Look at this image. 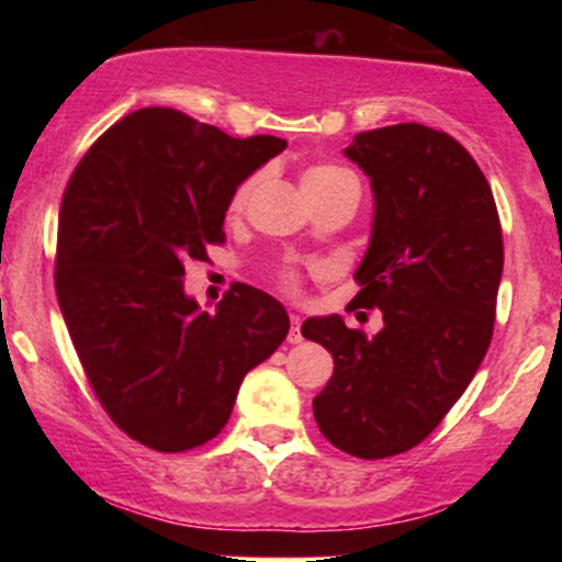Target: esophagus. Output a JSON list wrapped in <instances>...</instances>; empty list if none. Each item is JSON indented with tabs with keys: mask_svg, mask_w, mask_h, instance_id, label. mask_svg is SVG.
<instances>
[{
	"mask_svg": "<svg viewBox=\"0 0 562 562\" xmlns=\"http://www.w3.org/2000/svg\"><path fill=\"white\" fill-rule=\"evenodd\" d=\"M290 344H301L303 335H301V317L299 314H290V333H288Z\"/></svg>",
	"mask_w": 562,
	"mask_h": 562,
	"instance_id": "34e87169",
	"label": "esophagus"
}]
</instances>
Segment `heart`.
Wrapping results in <instances>:
<instances>
[{
	"label": "heart",
	"mask_w": 562,
	"mask_h": 562,
	"mask_svg": "<svg viewBox=\"0 0 562 562\" xmlns=\"http://www.w3.org/2000/svg\"><path fill=\"white\" fill-rule=\"evenodd\" d=\"M340 179H351V173L346 169H340V166H333V164H317V166H308L306 171H303L301 177V184H303V192L306 195H314V192H322L327 190V187H333L335 182H340ZM256 187V179H245L243 184H237V190L232 192V200H229V211L232 214H240L245 209V203H248L250 192H254ZM280 280L285 282L288 288H295V274L293 272H282Z\"/></svg>",
	"instance_id": "obj_1"
}]
</instances>
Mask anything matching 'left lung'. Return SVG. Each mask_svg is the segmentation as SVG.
<instances>
[{"mask_svg": "<svg viewBox=\"0 0 562 562\" xmlns=\"http://www.w3.org/2000/svg\"><path fill=\"white\" fill-rule=\"evenodd\" d=\"M346 158L370 177L372 237L357 269L359 306L383 330H351L338 314L303 322L333 353L314 398L322 436L362 460H383L434 434L492 344L505 245L496 203L473 156L423 124L372 128Z\"/></svg>", "mask_w": 562, "mask_h": 562, "instance_id": "1", "label": "left lung"}]
</instances>
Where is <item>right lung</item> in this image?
Returning a JSON list of instances; mask_svg holds the SVG:
<instances>
[{
	"instance_id": "1",
	"label": "right lung",
	"mask_w": 562,
	"mask_h": 562,
	"mask_svg": "<svg viewBox=\"0 0 562 562\" xmlns=\"http://www.w3.org/2000/svg\"><path fill=\"white\" fill-rule=\"evenodd\" d=\"M285 147L142 108L70 173L57 303L100 404L145 447L187 451L222 434L243 378L285 340V306L263 290L237 282L211 314L182 285L184 263L224 243L237 184Z\"/></svg>"
}]
</instances>
